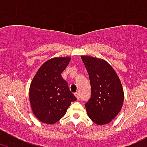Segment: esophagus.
Returning <instances> with one entry per match:
<instances>
[{"mask_svg":"<svg viewBox=\"0 0 147 147\" xmlns=\"http://www.w3.org/2000/svg\"><path fill=\"white\" fill-rule=\"evenodd\" d=\"M75 97H76V98L78 99V100H79V99H80V94H79V93H75Z\"/></svg>","mask_w":147,"mask_h":147,"instance_id":"esophagus-1","label":"esophagus"}]
</instances>
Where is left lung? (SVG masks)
Masks as SVG:
<instances>
[{"label": "left lung", "mask_w": 147, "mask_h": 147, "mask_svg": "<svg viewBox=\"0 0 147 147\" xmlns=\"http://www.w3.org/2000/svg\"><path fill=\"white\" fill-rule=\"evenodd\" d=\"M90 77L91 97L85 103L89 117L98 125L111 122L120 112L124 92L120 80L107 62L81 56Z\"/></svg>", "instance_id": "1"}]
</instances>
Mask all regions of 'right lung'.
<instances>
[{
  "mask_svg": "<svg viewBox=\"0 0 147 147\" xmlns=\"http://www.w3.org/2000/svg\"><path fill=\"white\" fill-rule=\"evenodd\" d=\"M69 61V57L50 59L32 79L29 91L31 109L42 122L56 123L65 115L71 102L77 100L61 76Z\"/></svg>",
  "mask_w": 147,
  "mask_h": 147,
  "instance_id": "add662e5",
  "label": "right lung"
}]
</instances>
